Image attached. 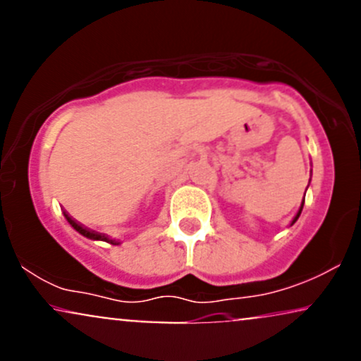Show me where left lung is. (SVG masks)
<instances>
[{"mask_svg":"<svg viewBox=\"0 0 361 361\" xmlns=\"http://www.w3.org/2000/svg\"><path fill=\"white\" fill-rule=\"evenodd\" d=\"M310 175H312V171H310ZM309 183H310V180H309ZM304 198H305V197H304ZM302 209H304V200H302V204H300V207H299V212H297V214H295V217L292 219V224H290V226H293V224L297 222V219L300 217V212H302Z\"/></svg>","mask_w":361,"mask_h":361,"instance_id":"left-lung-1","label":"left lung"}]
</instances>
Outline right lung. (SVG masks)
I'll list each match as a JSON object with an SVG mask.
<instances>
[{"instance_id": "right-lung-1", "label": "right lung", "mask_w": 361, "mask_h": 361, "mask_svg": "<svg viewBox=\"0 0 361 361\" xmlns=\"http://www.w3.org/2000/svg\"><path fill=\"white\" fill-rule=\"evenodd\" d=\"M64 217H66V221H68L69 224H71V227L74 231H78V233H80L81 235H85V238H88V239H93V241H105V243H110V244H114V246H118V241H115V239H110L109 235H105V234H98V233H94V231H88V229H85V227L82 226H80V224H78L76 221H73L71 217H69L68 214L64 212Z\"/></svg>"}]
</instances>
